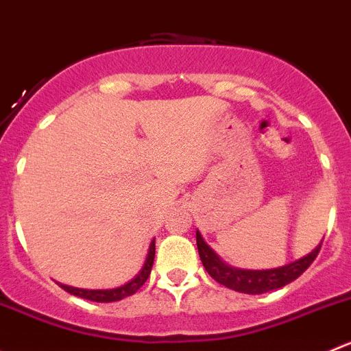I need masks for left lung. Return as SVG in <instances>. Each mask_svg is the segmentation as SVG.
Segmentation results:
<instances>
[{"mask_svg":"<svg viewBox=\"0 0 351 351\" xmlns=\"http://www.w3.org/2000/svg\"><path fill=\"white\" fill-rule=\"evenodd\" d=\"M321 243L307 254L305 257L298 258V261L290 262L287 266L274 267V269H238V267L230 266L219 255L204 241L202 234L197 231V248H199L200 261H202L204 267L209 273L213 280H216L219 285H224L226 288L240 293L247 295H261L267 293V291L278 290V288L287 287L288 283L297 280L300 274L305 273L308 266H311L314 258L317 257L319 250H321Z\"/></svg>","mask_w":351,"mask_h":351,"instance_id":"8db88e82","label":"left lung"}]
</instances>
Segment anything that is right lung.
<instances>
[{
    "label": "right lung",
    "mask_w": 351,
    "mask_h": 351,
    "mask_svg": "<svg viewBox=\"0 0 351 351\" xmlns=\"http://www.w3.org/2000/svg\"><path fill=\"white\" fill-rule=\"evenodd\" d=\"M154 255H156V241H151V247H149L147 252V257H145L144 266L142 269L138 271V274L135 278H132L128 283L121 285L118 288H111V290H84V288H73V287H68V285H60L64 291L68 293L75 295L78 298H85V300H90V302H118V300H123V298L130 297V295L137 293L138 288L147 281L149 274H151L152 269V264H154Z\"/></svg>",
    "instance_id": "right-lung-1"
}]
</instances>
